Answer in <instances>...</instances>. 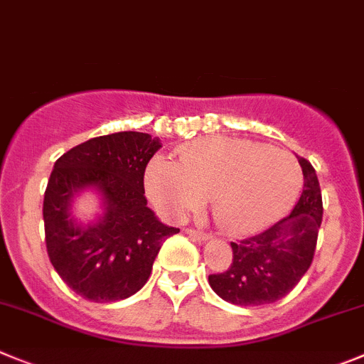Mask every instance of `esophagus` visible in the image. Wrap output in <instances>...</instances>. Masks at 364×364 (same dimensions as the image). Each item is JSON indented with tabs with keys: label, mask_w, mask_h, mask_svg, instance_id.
Instances as JSON below:
<instances>
[{
	"label": "esophagus",
	"mask_w": 364,
	"mask_h": 364,
	"mask_svg": "<svg viewBox=\"0 0 364 364\" xmlns=\"http://www.w3.org/2000/svg\"><path fill=\"white\" fill-rule=\"evenodd\" d=\"M185 233L188 237H192V239H196V240H210V239H212V235H208V233L198 232V230H192V228H186Z\"/></svg>",
	"instance_id": "34e87169"
}]
</instances>
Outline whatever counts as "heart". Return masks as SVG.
<instances>
[{"label": "heart", "instance_id": "1", "mask_svg": "<svg viewBox=\"0 0 364 364\" xmlns=\"http://www.w3.org/2000/svg\"><path fill=\"white\" fill-rule=\"evenodd\" d=\"M145 188L151 201L172 219L199 210L210 198L220 228L246 235L289 212L301 188V168L284 151L217 136L183 147L178 165L152 159Z\"/></svg>", "mask_w": 364, "mask_h": 364}]
</instances>
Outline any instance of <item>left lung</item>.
Wrapping results in <instances>:
<instances>
[{
	"instance_id": "left-lung-1",
	"label": "left lung",
	"mask_w": 364,
	"mask_h": 364,
	"mask_svg": "<svg viewBox=\"0 0 364 364\" xmlns=\"http://www.w3.org/2000/svg\"><path fill=\"white\" fill-rule=\"evenodd\" d=\"M304 190L293 212L266 232L232 242V266L210 274V287L223 300L242 307L274 304L293 291L314 259L323 217L318 176L311 163L298 158Z\"/></svg>"
}]
</instances>
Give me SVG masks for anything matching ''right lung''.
Wrapping results in <instances>:
<instances>
[{"label": "right lung", "instance_id": "add662e5", "mask_svg": "<svg viewBox=\"0 0 364 364\" xmlns=\"http://www.w3.org/2000/svg\"><path fill=\"white\" fill-rule=\"evenodd\" d=\"M159 147L145 132H114L70 149L53 165L43 203L44 240L52 266L79 296L107 304L138 293L163 240L179 232L145 199V168ZM86 188L102 199V215L90 225L70 215L73 198Z\"/></svg>", "mask_w": 364, "mask_h": 364}]
</instances>
